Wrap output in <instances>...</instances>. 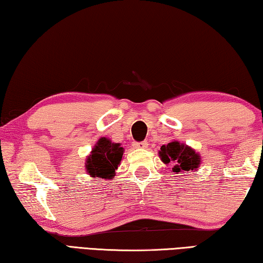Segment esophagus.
Returning <instances> with one entry per match:
<instances>
[{"instance_id": "1", "label": "esophagus", "mask_w": 263, "mask_h": 263, "mask_svg": "<svg viewBox=\"0 0 263 263\" xmlns=\"http://www.w3.org/2000/svg\"><path fill=\"white\" fill-rule=\"evenodd\" d=\"M133 147H135V148H147L148 147V142L147 141L133 142Z\"/></svg>"}]
</instances>
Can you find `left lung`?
<instances>
[{
  "label": "left lung",
  "instance_id": "obj_1",
  "mask_svg": "<svg viewBox=\"0 0 263 263\" xmlns=\"http://www.w3.org/2000/svg\"><path fill=\"white\" fill-rule=\"evenodd\" d=\"M159 157L166 166L173 164L171 173L174 174L197 172L202 163L201 154L179 140H172L167 145H162Z\"/></svg>",
  "mask_w": 263,
  "mask_h": 263
}]
</instances>
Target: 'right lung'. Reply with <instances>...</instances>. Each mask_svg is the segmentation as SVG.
I'll return each mask as SVG.
<instances>
[{
  "label": "right lung",
  "instance_id": "1",
  "mask_svg": "<svg viewBox=\"0 0 263 263\" xmlns=\"http://www.w3.org/2000/svg\"><path fill=\"white\" fill-rule=\"evenodd\" d=\"M123 153L124 148L121 147V144L112 142L106 137H101L86 159V173L90 177L114 179L121 164Z\"/></svg>",
  "mask_w": 263,
  "mask_h": 263
}]
</instances>
